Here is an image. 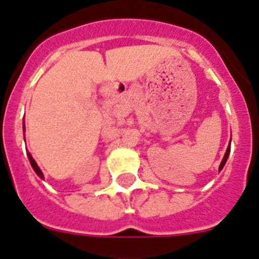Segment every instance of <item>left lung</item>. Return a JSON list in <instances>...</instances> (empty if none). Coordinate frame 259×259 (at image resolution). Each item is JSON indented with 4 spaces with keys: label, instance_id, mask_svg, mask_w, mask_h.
<instances>
[{
    "label": "left lung",
    "instance_id": "1",
    "mask_svg": "<svg viewBox=\"0 0 259 259\" xmlns=\"http://www.w3.org/2000/svg\"><path fill=\"white\" fill-rule=\"evenodd\" d=\"M230 151H231V141H230V144H228L227 150H226L225 156H223V158H222V162H221V165H220V170H222L223 166H225V164H226V161H227L228 156H230Z\"/></svg>",
    "mask_w": 259,
    "mask_h": 259
}]
</instances>
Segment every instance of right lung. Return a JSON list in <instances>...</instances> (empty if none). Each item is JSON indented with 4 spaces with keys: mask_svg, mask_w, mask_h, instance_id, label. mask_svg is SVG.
<instances>
[{
    "mask_svg": "<svg viewBox=\"0 0 259 259\" xmlns=\"http://www.w3.org/2000/svg\"><path fill=\"white\" fill-rule=\"evenodd\" d=\"M23 129H24V125H23ZM27 155H28V158H29V162H31L32 167H33V170H34V171H36L37 176H38L39 178H42V179H44L42 171H41V169H39V167H38V165H37V162L34 161V158L32 157V155H31V153H29V152H28Z\"/></svg>",
    "mask_w": 259,
    "mask_h": 259,
    "instance_id": "right-lung-1",
    "label": "right lung"
}]
</instances>
